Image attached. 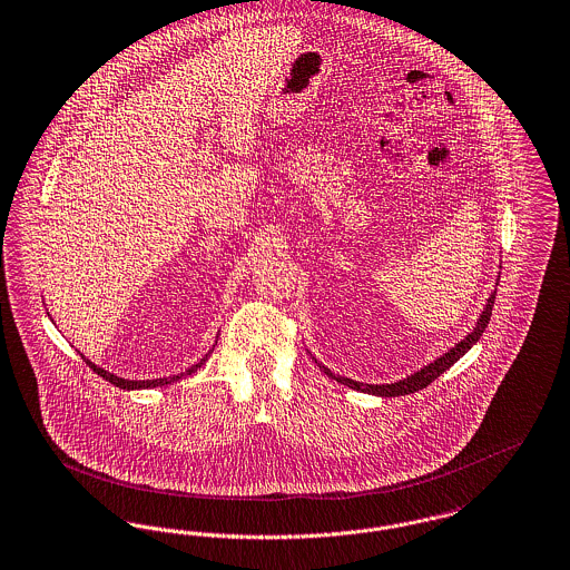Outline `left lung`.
<instances>
[{"label": "left lung", "mask_w": 570, "mask_h": 570, "mask_svg": "<svg viewBox=\"0 0 570 570\" xmlns=\"http://www.w3.org/2000/svg\"><path fill=\"white\" fill-rule=\"evenodd\" d=\"M493 303H495V293L489 297V303H487L484 312H482V314H480V318H478L475 330H473V332H471L463 342H459L454 348H450L445 355H441V357L435 360L433 364H429V366L417 370L415 374H411V376L402 379L399 383H390V385H368V383H357V381H351V379H344V376H340V374H334L332 370H327L325 366H321V364H318V366L325 370V372H327L332 379H335L337 383L348 385V387H353V390H357V392L374 394V396H387V399H390V396H404V394L420 392V390H424L426 385H431V383L435 381L436 376H441V374H443L445 370L450 368L452 364H456V362L468 353L469 348L480 340V335L484 334V330H487V325H489V321H491Z\"/></svg>", "instance_id": "obj_1"}]
</instances>
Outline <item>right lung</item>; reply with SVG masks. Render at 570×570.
I'll use <instances>...</instances> for the list:
<instances>
[{
	"instance_id": "obj_1",
	"label": "right lung",
	"mask_w": 570,
	"mask_h": 570,
	"mask_svg": "<svg viewBox=\"0 0 570 570\" xmlns=\"http://www.w3.org/2000/svg\"><path fill=\"white\" fill-rule=\"evenodd\" d=\"M208 357V355H206ZM206 357H202L200 364H196V366H191V368L187 370V372H180V374H174V376H164V379H150V381H129V379H120V376H116V374H111V372H107V370L99 368V366H95L92 362H88L86 357V364L90 366V368L95 370L97 374H101L105 381H109V383H114L116 387H120V390H148V387H159V385H168V383H174V381H178V379H183V376H187V374H191L194 370L200 368L202 364L206 362Z\"/></svg>"
}]
</instances>
